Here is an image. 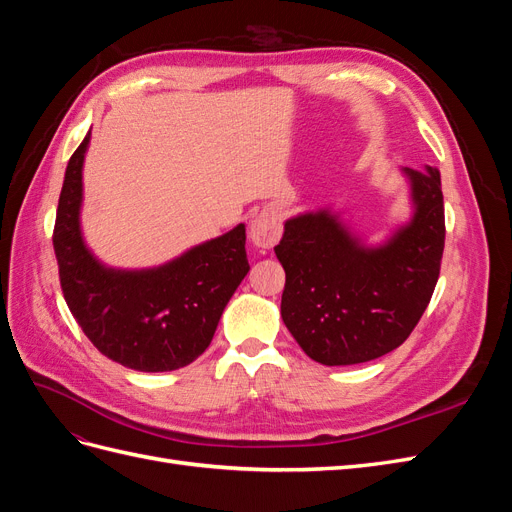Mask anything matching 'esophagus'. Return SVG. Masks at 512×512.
<instances>
[{"label":"esophagus","instance_id":"esophagus-1","mask_svg":"<svg viewBox=\"0 0 512 512\" xmlns=\"http://www.w3.org/2000/svg\"><path fill=\"white\" fill-rule=\"evenodd\" d=\"M282 237V218L275 209H262L250 224V239L256 247L271 250Z\"/></svg>","mask_w":512,"mask_h":512}]
</instances>
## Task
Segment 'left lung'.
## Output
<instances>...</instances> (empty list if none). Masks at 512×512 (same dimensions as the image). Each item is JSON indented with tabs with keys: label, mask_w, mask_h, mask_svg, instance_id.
I'll use <instances>...</instances> for the list:
<instances>
[{
	"label": "left lung",
	"mask_w": 512,
	"mask_h": 512,
	"mask_svg": "<svg viewBox=\"0 0 512 512\" xmlns=\"http://www.w3.org/2000/svg\"><path fill=\"white\" fill-rule=\"evenodd\" d=\"M412 215L380 245H367L331 209L284 224L275 256L286 271L282 320L322 365L374 361L406 342L429 305L444 252L440 170L401 168Z\"/></svg>",
	"instance_id": "obj_1"
}]
</instances>
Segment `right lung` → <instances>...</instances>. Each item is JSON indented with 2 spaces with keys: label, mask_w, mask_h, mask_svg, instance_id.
<instances>
[{
  "label": "right lung",
  "mask_w": 512,
  "mask_h": 512,
  "mask_svg": "<svg viewBox=\"0 0 512 512\" xmlns=\"http://www.w3.org/2000/svg\"><path fill=\"white\" fill-rule=\"evenodd\" d=\"M89 138L91 130L68 162L53 230L64 299L89 342L111 361L136 371L190 365L209 348L226 303L250 271L245 224L160 267H106L81 230Z\"/></svg>",
  "instance_id": "obj_1"
}]
</instances>
